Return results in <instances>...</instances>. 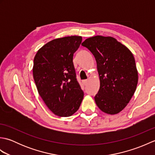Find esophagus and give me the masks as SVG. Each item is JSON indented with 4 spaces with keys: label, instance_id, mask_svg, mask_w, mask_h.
I'll use <instances>...</instances> for the list:
<instances>
[{
    "label": "esophagus",
    "instance_id": "1",
    "mask_svg": "<svg viewBox=\"0 0 155 155\" xmlns=\"http://www.w3.org/2000/svg\"><path fill=\"white\" fill-rule=\"evenodd\" d=\"M83 83L84 85H87V83H88V81L87 80H84L83 81Z\"/></svg>",
    "mask_w": 155,
    "mask_h": 155
}]
</instances>
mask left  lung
<instances>
[{
  "label": "left lung",
  "mask_w": 155,
  "mask_h": 155,
  "mask_svg": "<svg viewBox=\"0 0 155 155\" xmlns=\"http://www.w3.org/2000/svg\"><path fill=\"white\" fill-rule=\"evenodd\" d=\"M81 45L93 53L97 62L100 80L94 97L97 107L108 114L119 113L133 97L139 79L133 53L111 37L94 36Z\"/></svg>",
  "instance_id": "8db88e82"
}]
</instances>
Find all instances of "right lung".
Here are the masks:
<instances>
[{
	"mask_svg": "<svg viewBox=\"0 0 155 155\" xmlns=\"http://www.w3.org/2000/svg\"><path fill=\"white\" fill-rule=\"evenodd\" d=\"M82 39L81 36L54 39L34 58L32 74L38 93L48 109L60 117L75 113L84 97L72 62Z\"/></svg>",
	"mask_w": 155,
	"mask_h": 155,
	"instance_id": "1",
	"label": "right lung"
}]
</instances>
